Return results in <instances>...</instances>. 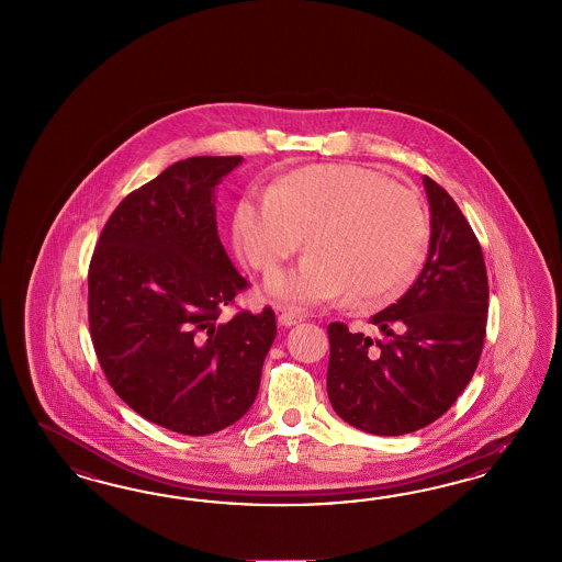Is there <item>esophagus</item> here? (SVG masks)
I'll return each mask as SVG.
<instances>
[{
	"instance_id": "1",
	"label": "esophagus",
	"mask_w": 562,
	"mask_h": 562,
	"mask_svg": "<svg viewBox=\"0 0 562 562\" xmlns=\"http://www.w3.org/2000/svg\"><path fill=\"white\" fill-rule=\"evenodd\" d=\"M301 322H303V315L296 313V311H282V313L278 315V324L284 325V327L301 324Z\"/></svg>"
}]
</instances>
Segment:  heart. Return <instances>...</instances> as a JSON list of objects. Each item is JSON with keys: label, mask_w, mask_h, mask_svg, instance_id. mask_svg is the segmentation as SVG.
<instances>
[{"label": "heart", "mask_w": 562, "mask_h": 562, "mask_svg": "<svg viewBox=\"0 0 562 562\" xmlns=\"http://www.w3.org/2000/svg\"><path fill=\"white\" fill-rule=\"evenodd\" d=\"M235 243L257 272L272 278L268 296L289 306L319 305L350 289L360 303H381L416 280L428 249L425 210L409 189L362 165H313L276 188L243 198Z\"/></svg>", "instance_id": "b5f03b06"}]
</instances>
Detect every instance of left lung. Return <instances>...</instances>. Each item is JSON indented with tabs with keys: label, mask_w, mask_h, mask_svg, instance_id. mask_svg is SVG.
I'll use <instances>...</instances> for the list:
<instances>
[{
	"label": "left lung",
	"mask_w": 562,
	"mask_h": 562,
	"mask_svg": "<svg viewBox=\"0 0 562 562\" xmlns=\"http://www.w3.org/2000/svg\"><path fill=\"white\" fill-rule=\"evenodd\" d=\"M425 268L408 292L379 311L381 338L329 324L327 395L348 425L397 437L435 423L476 371L486 336L488 278L476 235L430 177Z\"/></svg>",
	"instance_id": "1"
}]
</instances>
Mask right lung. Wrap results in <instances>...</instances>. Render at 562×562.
<instances>
[{
	"label": "right lung",
	"instance_id": "add662e5",
	"mask_svg": "<svg viewBox=\"0 0 562 562\" xmlns=\"http://www.w3.org/2000/svg\"><path fill=\"white\" fill-rule=\"evenodd\" d=\"M243 156H191L132 191L88 268L90 336L121 400L172 432L202 437L256 402L276 315L224 319L247 280L226 256L214 189Z\"/></svg>",
	"mask_w": 562,
	"mask_h": 562
}]
</instances>
